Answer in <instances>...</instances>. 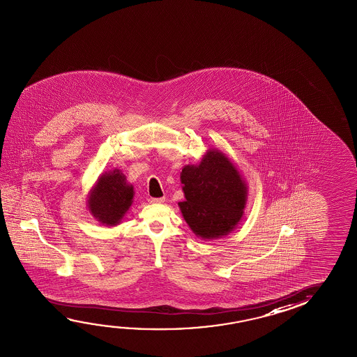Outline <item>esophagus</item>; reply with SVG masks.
<instances>
[{
    "label": "esophagus",
    "mask_w": 357,
    "mask_h": 357,
    "mask_svg": "<svg viewBox=\"0 0 357 357\" xmlns=\"http://www.w3.org/2000/svg\"><path fill=\"white\" fill-rule=\"evenodd\" d=\"M148 202L149 203H152V204H162L165 202V198H149L148 199Z\"/></svg>",
    "instance_id": "34e87169"
}]
</instances>
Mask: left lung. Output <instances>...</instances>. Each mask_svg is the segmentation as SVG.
Returning <instances> with one entry per match:
<instances>
[{"label":"left lung","mask_w":357,"mask_h":357,"mask_svg":"<svg viewBox=\"0 0 357 357\" xmlns=\"http://www.w3.org/2000/svg\"><path fill=\"white\" fill-rule=\"evenodd\" d=\"M181 181L185 200L178 205L194 234L204 240L219 239L236 228L249 188L225 153L209 148L198 164L183 167Z\"/></svg>","instance_id":"8db88e82"}]
</instances>
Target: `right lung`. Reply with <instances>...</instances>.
I'll use <instances>...</instances> for the list:
<instances>
[{
	"mask_svg": "<svg viewBox=\"0 0 357 357\" xmlns=\"http://www.w3.org/2000/svg\"><path fill=\"white\" fill-rule=\"evenodd\" d=\"M135 188L121 169L102 173L88 192V211L105 227H116L122 222L133 204Z\"/></svg>",
	"mask_w": 357,
	"mask_h": 357,
	"instance_id": "add662e5",
	"label": "right lung"
}]
</instances>
